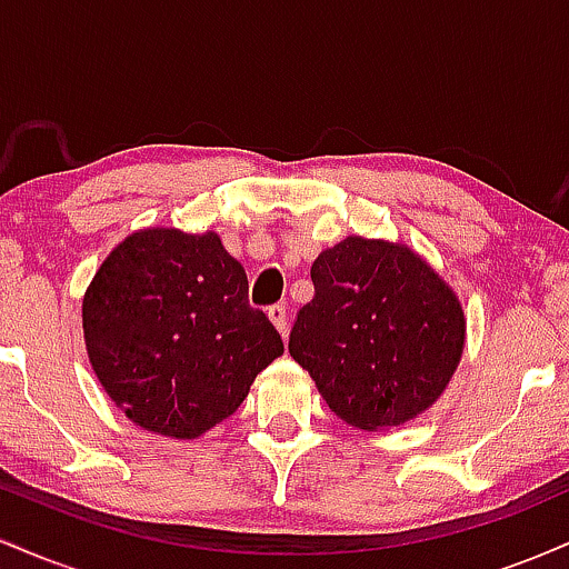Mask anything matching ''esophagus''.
<instances>
[{
	"instance_id": "obj_1",
	"label": "esophagus",
	"mask_w": 569,
	"mask_h": 569,
	"mask_svg": "<svg viewBox=\"0 0 569 569\" xmlns=\"http://www.w3.org/2000/svg\"><path fill=\"white\" fill-rule=\"evenodd\" d=\"M267 316H270V321L280 335L286 337V329H289V318H286V305H272L270 310H267Z\"/></svg>"
}]
</instances>
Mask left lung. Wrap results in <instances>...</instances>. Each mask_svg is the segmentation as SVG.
<instances>
[{
  "mask_svg": "<svg viewBox=\"0 0 569 569\" xmlns=\"http://www.w3.org/2000/svg\"><path fill=\"white\" fill-rule=\"evenodd\" d=\"M289 352L339 420L388 430L439 401L466 350L452 286L407 243L348 234L318 253Z\"/></svg>",
  "mask_w": 569,
  "mask_h": 569,
  "instance_id": "8db88e82",
  "label": "left lung"
}]
</instances>
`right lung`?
<instances>
[{
	"label": "right lung",
	"instance_id": "add662e5",
	"mask_svg": "<svg viewBox=\"0 0 569 569\" xmlns=\"http://www.w3.org/2000/svg\"><path fill=\"white\" fill-rule=\"evenodd\" d=\"M90 367L130 422L198 439L246 401L283 339L248 305L243 264L213 230L147 227L103 259L82 297Z\"/></svg>",
	"mask_w": 569,
	"mask_h": 569
}]
</instances>
